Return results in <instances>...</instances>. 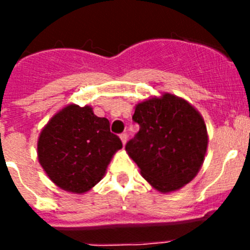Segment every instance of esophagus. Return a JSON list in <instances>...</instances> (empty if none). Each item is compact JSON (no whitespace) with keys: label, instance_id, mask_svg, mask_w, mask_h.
I'll use <instances>...</instances> for the list:
<instances>
[{"label":"esophagus","instance_id":"1","mask_svg":"<svg viewBox=\"0 0 250 250\" xmlns=\"http://www.w3.org/2000/svg\"><path fill=\"white\" fill-rule=\"evenodd\" d=\"M120 140H121V143H123V145L126 144V140H127V135H126V134H121V135H120Z\"/></svg>","mask_w":250,"mask_h":250}]
</instances>
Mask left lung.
<instances>
[{"instance_id":"8db88e82","label":"left lung","mask_w":250,"mask_h":250,"mask_svg":"<svg viewBox=\"0 0 250 250\" xmlns=\"http://www.w3.org/2000/svg\"><path fill=\"white\" fill-rule=\"evenodd\" d=\"M139 132L125 146L143 178L159 193H173L193 180L207 155V125L185 99L164 92L135 105Z\"/></svg>"}]
</instances>
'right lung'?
<instances>
[{
	"instance_id": "1",
	"label": "right lung",
	"mask_w": 250,
	"mask_h": 250,
	"mask_svg": "<svg viewBox=\"0 0 250 250\" xmlns=\"http://www.w3.org/2000/svg\"><path fill=\"white\" fill-rule=\"evenodd\" d=\"M121 140L92 106L68 104L48 120L37 139V159L51 182L62 190L85 194L100 182Z\"/></svg>"
}]
</instances>
